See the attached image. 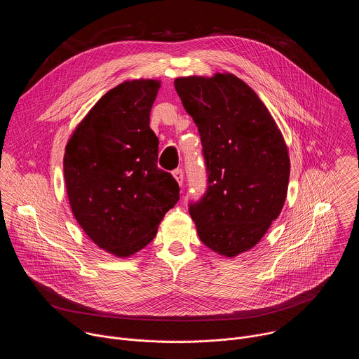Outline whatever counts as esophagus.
<instances>
[{"instance_id":"obj_1","label":"esophagus","mask_w":359,"mask_h":359,"mask_svg":"<svg viewBox=\"0 0 359 359\" xmlns=\"http://www.w3.org/2000/svg\"><path fill=\"white\" fill-rule=\"evenodd\" d=\"M173 177L176 179V182H177L180 186L183 184V170H182V169L173 170Z\"/></svg>"}]
</instances>
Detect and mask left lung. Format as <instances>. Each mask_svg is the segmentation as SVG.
Segmentation results:
<instances>
[{"mask_svg": "<svg viewBox=\"0 0 359 359\" xmlns=\"http://www.w3.org/2000/svg\"><path fill=\"white\" fill-rule=\"evenodd\" d=\"M175 88L201 139L208 189L190 203L200 240L224 257L257 244L287 197L290 156L266 105L233 74L182 76Z\"/></svg>", "mask_w": 359, "mask_h": 359, "instance_id": "left-lung-1", "label": "left lung"}]
</instances>
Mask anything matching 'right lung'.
<instances>
[{
  "mask_svg": "<svg viewBox=\"0 0 359 359\" xmlns=\"http://www.w3.org/2000/svg\"><path fill=\"white\" fill-rule=\"evenodd\" d=\"M161 81H125L102 96L74 130L64 156L72 213L86 236L129 257L158 233L179 200V184L158 168L149 126Z\"/></svg>",
  "mask_w": 359,
  "mask_h": 359,
  "instance_id": "right-lung-1",
  "label": "right lung"
}]
</instances>
